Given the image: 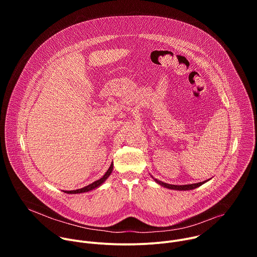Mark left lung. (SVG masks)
I'll list each match as a JSON object with an SVG mask.
<instances>
[{
	"instance_id": "8db88e82",
	"label": "left lung",
	"mask_w": 257,
	"mask_h": 257,
	"mask_svg": "<svg viewBox=\"0 0 257 257\" xmlns=\"http://www.w3.org/2000/svg\"><path fill=\"white\" fill-rule=\"evenodd\" d=\"M152 178H154L152 176ZM154 180L158 183V184H160L161 186L165 187V188H168V189H172V190H179V191H186V190H192V189H195L199 186H201L202 184H204V183H206L207 181L209 180H206V181H203V182H199V183H194V184H187V185H172V184H168V183H165V182H162L156 178H154Z\"/></svg>"
}]
</instances>
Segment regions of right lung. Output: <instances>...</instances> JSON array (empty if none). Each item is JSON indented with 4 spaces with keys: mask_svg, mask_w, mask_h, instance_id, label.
I'll return each mask as SVG.
<instances>
[{
    "mask_svg": "<svg viewBox=\"0 0 257 257\" xmlns=\"http://www.w3.org/2000/svg\"><path fill=\"white\" fill-rule=\"evenodd\" d=\"M113 169H114V164L112 163L111 166H109V168L107 169V171L105 172V174L98 180L94 181L93 183H91V184L83 187V188H80V189H76V190H70V191H64L65 193H68V194H78V193H84V192H88V191H91V190H94L96 188H98L100 185H102L104 181L109 177V175L112 174L113 172Z\"/></svg>",
    "mask_w": 257,
    "mask_h": 257,
    "instance_id": "right-lung-1",
    "label": "right lung"
}]
</instances>
